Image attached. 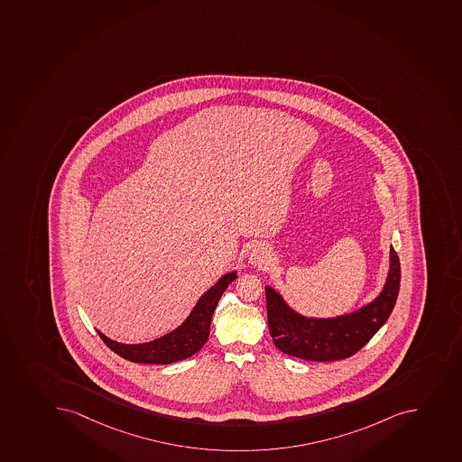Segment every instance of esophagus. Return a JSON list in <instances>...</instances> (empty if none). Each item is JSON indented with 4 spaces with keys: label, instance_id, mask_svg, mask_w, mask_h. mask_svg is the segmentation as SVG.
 I'll list each match as a JSON object with an SVG mask.
<instances>
[{
    "label": "esophagus",
    "instance_id": "esophagus-1",
    "mask_svg": "<svg viewBox=\"0 0 462 462\" xmlns=\"http://www.w3.org/2000/svg\"><path fill=\"white\" fill-rule=\"evenodd\" d=\"M268 259H270V254H268L267 247L254 246L252 247V250H250V265H254V267L258 268L265 267V265L268 263Z\"/></svg>",
    "mask_w": 462,
    "mask_h": 462
}]
</instances>
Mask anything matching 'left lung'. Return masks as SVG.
<instances>
[{
    "instance_id": "8db88e82",
    "label": "left lung",
    "mask_w": 462,
    "mask_h": 462,
    "mask_svg": "<svg viewBox=\"0 0 462 462\" xmlns=\"http://www.w3.org/2000/svg\"><path fill=\"white\" fill-rule=\"evenodd\" d=\"M402 281L400 259L389 250V272L379 295L358 310L336 318H307L293 310L285 298L265 286L268 328L277 349L306 361H338L349 358L383 327L397 302Z\"/></svg>"
}]
</instances>
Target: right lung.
I'll use <instances>...</instances> for the list:
<instances>
[{"label": "right lung", "mask_w": 462, "mask_h": 462, "mask_svg": "<svg viewBox=\"0 0 462 462\" xmlns=\"http://www.w3.org/2000/svg\"><path fill=\"white\" fill-rule=\"evenodd\" d=\"M236 279H237V272L226 273L220 277L208 292H204L199 297L183 324L156 340L140 343V345H124L104 336L103 332H97L107 347L131 363L165 365V364L189 358L206 345L210 334L213 311L225 289L228 288L229 283Z\"/></svg>", "instance_id": "obj_1"}]
</instances>
